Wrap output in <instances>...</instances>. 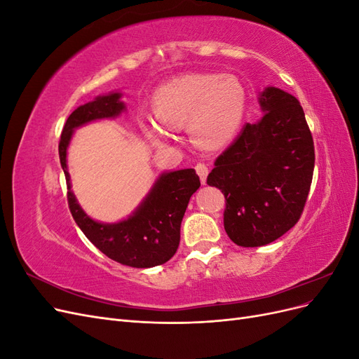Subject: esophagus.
Instances as JSON below:
<instances>
[{"mask_svg": "<svg viewBox=\"0 0 359 359\" xmlns=\"http://www.w3.org/2000/svg\"><path fill=\"white\" fill-rule=\"evenodd\" d=\"M196 172H198V175H199L202 184H205L206 182V177H208V173H210L208 166L203 165V163H199V165H196Z\"/></svg>", "mask_w": 359, "mask_h": 359, "instance_id": "34e87169", "label": "esophagus"}]
</instances>
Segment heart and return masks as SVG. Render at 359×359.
<instances>
[{"label": "heart", "mask_w": 359, "mask_h": 359, "mask_svg": "<svg viewBox=\"0 0 359 359\" xmlns=\"http://www.w3.org/2000/svg\"><path fill=\"white\" fill-rule=\"evenodd\" d=\"M154 112L144 115V133L165 142L170 128L190 124L194 142L203 148H222L240 132L247 107V93L235 76L191 73L173 79L154 93Z\"/></svg>", "instance_id": "b5f03b06"}]
</instances>
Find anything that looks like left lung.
<instances>
[{
    "instance_id": "1",
    "label": "left lung",
    "mask_w": 359,
    "mask_h": 359,
    "mask_svg": "<svg viewBox=\"0 0 359 359\" xmlns=\"http://www.w3.org/2000/svg\"><path fill=\"white\" fill-rule=\"evenodd\" d=\"M264 112L215 160L206 184L226 198L224 231L241 247L276 241L297 224L314 169L310 128L297 97L266 86Z\"/></svg>"
}]
</instances>
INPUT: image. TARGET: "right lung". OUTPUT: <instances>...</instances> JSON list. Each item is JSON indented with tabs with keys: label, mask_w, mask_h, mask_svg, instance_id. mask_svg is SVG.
I'll return each instance as SVG.
<instances>
[{
	"label": "right lung",
	"mask_w": 359,
	"mask_h": 359,
	"mask_svg": "<svg viewBox=\"0 0 359 359\" xmlns=\"http://www.w3.org/2000/svg\"><path fill=\"white\" fill-rule=\"evenodd\" d=\"M119 91L95 97L79 106L67 118L60 140V161L67 181L69 208L85 236L116 262L133 268H153L168 262L180 245L184 212L191 194L201 187L194 169L163 172L147 196L127 219L115 223L97 222L86 214L72 190L67 169V149L76 128L85 124L111 119L127 111Z\"/></svg>",
	"instance_id": "1"
}]
</instances>
